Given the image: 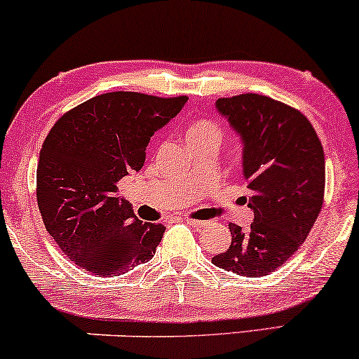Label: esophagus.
I'll return each instance as SVG.
<instances>
[{"mask_svg": "<svg viewBox=\"0 0 359 359\" xmlns=\"http://www.w3.org/2000/svg\"><path fill=\"white\" fill-rule=\"evenodd\" d=\"M185 222H187L189 226H192V228H204V226L208 224V222H205V221L192 219V217H187V219H185Z\"/></svg>", "mask_w": 359, "mask_h": 359, "instance_id": "obj_1", "label": "esophagus"}]
</instances>
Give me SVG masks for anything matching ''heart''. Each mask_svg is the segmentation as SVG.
<instances>
[{"mask_svg": "<svg viewBox=\"0 0 359 359\" xmlns=\"http://www.w3.org/2000/svg\"><path fill=\"white\" fill-rule=\"evenodd\" d=\"M222 138V128L217 125L212 119L199 118L194 119L187 125V143L189 145H196V143L208 142V140H214V142H221Z\"/></svg>", "mask_w": 359, "mask_h": 359, "instance_id": "1", "label": "heart"}]
</instances>
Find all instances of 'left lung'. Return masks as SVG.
Segmentation results:
<instances>
[{
    "mask_svg": "<svg viewBox=\"0 0 359 359\" xmlns=\"http://www.w3.org/2000/svg\"><path fill=\"white\" fill-rule=\"evenodd\" d=\"M245 143L243 174L255 221L229 224L231 245L212 263L241 277H265L300 248L324 201L325 162L314 126L282 101L246 93L216 101Z\"/></svg>",
    "mask_w": 359,
    "mask_h": 359,
    "instance_id": "obj_1",
    "label": "left lung"
}]
</instances>
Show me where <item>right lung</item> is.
I'll use <instances>...</instances> for the list:
<instances>
[{"instance_id":"add662e5","label":"right lung","mask_w":359,"mask_h":359,"mask_svg":"<svg viewBox=\"0 0 359 359\" xmlns=\"http://www.w3.org/2000/svg\"><path fill=\"white\" fill-rule=\"evenodd\" d=\"M116 90L57 119L36 165V203L53 241L90 275L118 277L154 257L165 226L143 222L118 182L145 163L148 142L187 102Z\"/></svg>"}]
</instances>
